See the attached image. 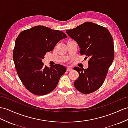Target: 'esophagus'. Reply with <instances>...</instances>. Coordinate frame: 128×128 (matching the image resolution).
Wrapping results in <instances>:
<instances>
[{
    "label": "esophagus",
    "mask_w": 128,
    "mask_h": 128,
    "mask_svg": "<svg viewBox=\"0 0 128 128\" xmlns=\"http://www.w3.org/2000/svg\"><path fill=\"white\" fill-rule=\"evenodd\" d=\"M73 70L72 68H70V67H68V68H67V71H70V70Z\"/></svg>",
    "instance_id": "esophagus-1"
}]
</instances>
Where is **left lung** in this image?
<instances>
[{
    "label": "left lung",
    "mask_w": 128,
    "mask_h": 128,
    "mask_svg": "<svg viewBox=\"0 0 128 128\" xmlns=\"http://www.w3.org/2000/svg\"><path fill=\"white\" fill-rule=\"evenodd\" d=\"M66 32L78 44L80 53L90 58L87 69L74 68L79 73L75 88L85 94L94 92L102 85L114 60L112 37L106 28L90 22Z\"/></svg>",
    "instance_id": "1"
}]
</instances>
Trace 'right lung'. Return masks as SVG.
<instances>
[{
	"label": "right lung",
	"mask_w": 128,
	"mask_h": 128,
	"mask_svg": "<svg viewBox=\"0 0 128 128\" xmlns=\"http://www.w3.org/2000/svg\"><path fill=\"white\" fill-rule=\"evenodd\" d=\"M66 37L61 31L42 26L24 30L17 37L13 52L15 68L24 86L34 94L45 95L53 91L66 72L62 65L48 67L42 62L46 52Z\"/></svg>",
	"instance_id": "add662e5"
}]
</instances>
